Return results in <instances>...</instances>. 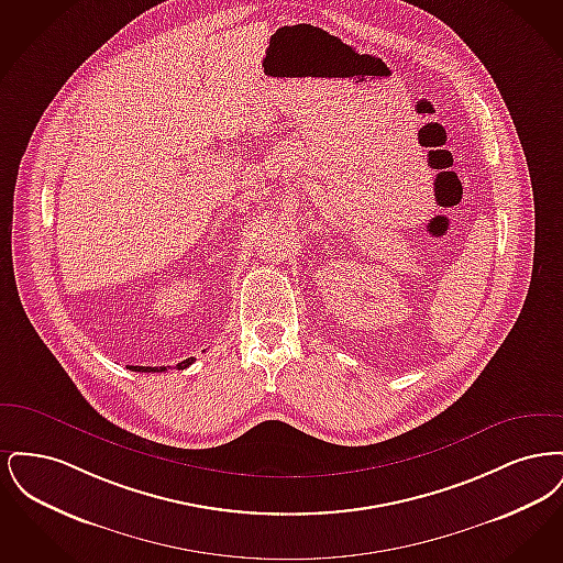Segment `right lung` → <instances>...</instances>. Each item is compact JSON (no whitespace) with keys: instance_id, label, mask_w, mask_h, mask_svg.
I'll return each mask as SVG.
<instances>
[{"instance_id":"right-lung-1","label":"right lung","mask_w":563,"mask_h":563,"mask_svg":"<svg viewBox=\"0 0 563 563\" xmlns=\"http://www.w3.org/2000/svg\"><path fill=\"white\" fill-rule=\"evenodd\" d=\"M191 361H194V358H186V361H184V363H179L177 367H179V369H184V367L191 365ZM129 367H131V365H129ZM131 369H133V372H166V367H131Z\"/></svg>"}]
</instances>
